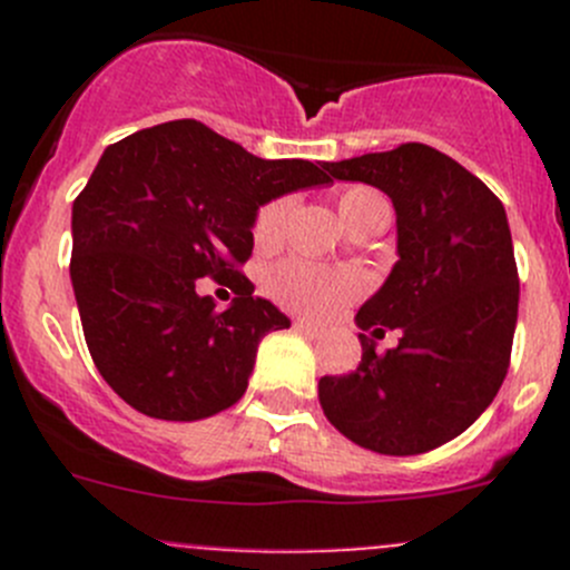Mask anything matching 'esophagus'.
Returning a JSON list of instances; mask_svg holds the SVG:
<instances>
[{
	"label": "esophagus",
	"instance_id": "obj_1",
	"mask_svg": "<svg viewBox=\"0 0 570 570\" xmlns=\"http://www.w3.org/2000/svg\"><path fill=\"white\" fill-rule=\"evenodd\" d=\"M295 331H301L303 336H308V338H320L322 336L320 327L308 325V322H303V320H295Z\"/></svg>",
	"mask_w": 570,
	"mask_h": 570
}]
</instances>
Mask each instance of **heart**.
Wrapping results in <instances>:
<instances>
[{
  "label": "heart",
  "mask_w": 570,
  "mask_h": 570,
  "mask_svg": "<svg viewBox=\"0 0 570 570\" xmlns=\"http://www.w3.org/2000/svg\"><path fill=\"white\" fill-rule=\"evenodd\" d=\"M338 215L347 223L350 232H358L375 223H389V200L377 189L344 187L336 198ZM292 198L267 200L258 206L253 217V243L258 248H275L284 237L286 217H289ZM366 289V278L353 267H317V264L301 262V258H286L275 264L264 275V292L286 312H295L308 320H327L342 312L347 303L358 301Z\"/></svg>",
  "instance_id": "obj_1"
}]
</instances>
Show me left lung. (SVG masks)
Instances as JSON below:
<instances>
[{"label":"left lung","mask_w":570,"mask_h":570,"mask_svg":"<svg viewBox=\"0 0 570 570\" xmlns=\"http://www.w3.org/2000/svg\"><path fill=\"white\" fill-rule=\"evenodd\" d=\"M383 189L396 209L392 275L361 306V331L402 333L375 353L366 333L350 375L320 377L327 422L381 455H419L461 435L502 386L519 320V267L504 206L474 174L424 142L325 163Z\"/></svg>","instance_id":"1"}]
</instances>
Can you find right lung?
<instances>
[{
    "label": "right lung",
    "mask_w": 570,
    "mask_h": 570,
    "mask_svg": "<svg viewBox=\"0 0 570 570\" xmlns=\"http://www.w3.org/2000/svg\"><path fill=\"white\" fill-rule=\"evenodd\" d=\"M327 181L325 163L258 159L189 118L107 146L73 200L71 284L109 389L168 422L232 407L262 336L289 327L239 269L253 217L278 195ZM200 277L238 295L226 313L197 295Z\"/></svg>",
    "instance_id": "right-lung-1"
}]
</instances>
